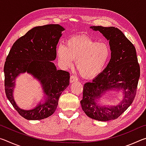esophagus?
<instances>
[{"instance_id": "34e87169", "label": "esophagus", "mask_w": 146, "mask_h": 146, "mask_svg": "<svg viewBox=\"0 0 146 146\" xmlns=\"http://www.w3.org/2000/svg\"><path fill=\"white\" fill-rule=\"evenodd\" d=\"M76 81H78V78L76 77V76L75 75H71L70 76V82L72 83V82H76Z\"/></svg>"}]
</instances>
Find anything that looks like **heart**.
<instances>
[{"instance_id":"obj_1","label":"heart","mask_w":146,"mask_h":146,"mask_svg":"<svg viewBox=\"0 0 146 146\" xmlns=\"http://www.w3.org/2000/svg\"><path fill=\"white\" fill-rule=\"evenodd\" d=\"M59 62L64 67L75 66L82 76L90 78L102 72L111 55L108 44L97 42L86 36L72 37L67 40L66 46L60 44L56 49Z\"/></svg>"}]
</instances>
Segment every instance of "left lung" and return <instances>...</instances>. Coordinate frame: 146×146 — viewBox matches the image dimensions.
<instances>
[{"instance_id": "obj_1", "label": "left lung", "mask_w": 146, "mask_h": 146, "mask_svg": "<svg viewBox=\"0 0 146 146\" xmlns=\"http://www.w3.org/2000/svg\"><path fill=\"white\" fill-rule=\"evenodd\" d=\"M90 28L99 31L110 40L111 56L105 70L92 82L84 86L81 106L86 114L93 119L114 120L119 117L135 99L140 75L136 49L117 28L91 26ZM115 88H122L125 95L119 105L108 108L96 104V100L104 92Z\"/></svg>"}]
</instances>
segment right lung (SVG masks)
Wrapping results in <instances>:
<instances>
[{
	"label": "right lung",
	"mask_w": 146,
	"mask_h": 146,
	"mask_svg": "<svg viewBox=\"0 0 146 146\" xmlns=\"http://www.w3.org/2000/svg\"><path fill=\"white\" fill-rule=\"evenodd\" d=\"M64 28L47 24L32 28L15 42L5 62L4 86L6 97L20 115L27 120H42L53 115L62 93L70 84V73L57 70L52 62L56 57V45ZM31 74L43 85L45 102L31 110H21L13 97L14 80L20 73Z\"/></svg>",
	"instance_id": "obj_1"
}]
</instances>
